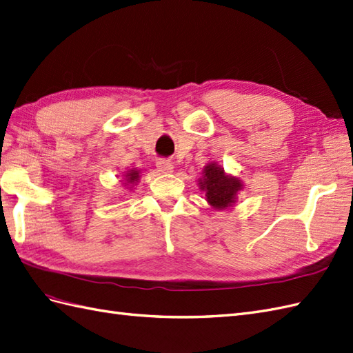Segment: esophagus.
Wrapping results in <instances>:
<instances>
[{"label": "esophagus", "mask_w": 353, "mask_h": 353, "mask_svg": "<svg viewBox=\"0 0 353 353\" xmlns=\"http://www.w3.org/2000/svg\"><path fill=\"white\" fill-rule=\"evenodd\" d=\"M157 167L161 171L162 174H168V173H173V162L168 161V159H158L157 162Z\"/></svg>", "instance_id": "1"}]
</instances>
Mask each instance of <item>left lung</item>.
Listing matches in <instances>:
<instances>
[{
	"label": "left lung",
	"instance_id": "1",
	"mask_svg": "<svg viewBox=\"0 0 353 353\" xmlns=\"http://www.w3.org/2000/svg\"><path fill=\"white\" fill-rule=\"evenodd\" d=\"M198 182L201 191L205 192L207 203L216 210H225L231 207L243 188L239 177L225 174L223 168L216 162H210L204 167L203 177Z\"/></svg>",
	"mask_w": 353,
	"mask_h": 353
}]
</instances>
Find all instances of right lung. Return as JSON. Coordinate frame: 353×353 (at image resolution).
Returning a JSON list of instances; mask_svg holds the SVG:
<instances>
[{"label":"right lung","instance_id":"right-lung-1","mask_svg":"<svg viewBox=\"0 0 353 353\" xmlns=\"http://www.w3.org/2000/svg\"><path fill=\"white\" fill-rule=\"evenodd\" d=\"M122 176H123L122 177L123 180H121V182H123L125 186H131L132 188V185H135L140 180V170H135V168L126 170V171H123Z\"/></svg>","mask_w":353,"mask_h":353}]
</instances>
